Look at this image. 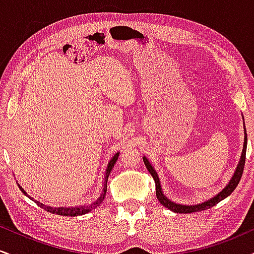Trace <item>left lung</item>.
Segmentation results:
<instances>
[{"label": "left lung", "mask_w": 254, "mask_h": 254, "mask_svg": "<svg viewBox=\"0 0 254 254\" xmlns=\"http://www.w3.org/2000/svg\"><path fill=\"white\" fill-rule=\"evenodd\" d=\"M246 148H247V135L245 133V143H244L243 155H241V160H240V162H239L237 171H235L234 176H233L232 180H230V183L226 186V188L223 189L222 191L220 192V193L216 194V196H215L214 198H211V199L206 200V202H204L202 204H197V205H180V204H176V203L171 202L170 199H167V198L164 196V193H162V191H161V186H160L159 177H157L156 172L154 171V168L151 167L149 161H148L145 157H143V162H144L145 167H147V170L149 171V173L151 174V177H153V179L155 180L156 197H157V199L160 200V203H161L162 205H165L166 208H168L170 210L174 211V212H179V214H191V212L202 211V210H205V209L211 208V206L216 205L218 202H221V200L224 199V198L228 197L229 194L232 193V192L234 191L235 189H237L238 184L240 183V179H241V177H243V173H244L245 161H246Z\"/></svg>", "instance_id": "1"}]
</instances>
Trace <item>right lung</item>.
<instances>
[{"label":"right lung","mask_w":254,"mask_h":254,"mask_svg":"<svg viewBox=\"0 0 254 254\" xmlns=\"http://www.w3.org/2000/svg\"><path fill=\"white\" fill-rule=\"evenodd\" d=\"M118 156H119V153L116 154V155L113 156L112 159H111L110 164H109V166H107L106 176H105V184H104L103 193H101V196L99 197L98 199L95 200V202L93 203V204H89V205H87V206H81V208H72V209H70V208H50V206H45V205H44V204L39 203V202H36V200H34V202H36L38 205L40 206V208H43L44 210H46V211H49V212H52V214L62 215V216H77V215H83V214H86V212H89L90 210H93V209H95L98 205H100V204L103 203L104 198H105V196H106L107 178H109L111 171H112V168H113V166H115L116 162H117ZM20 190H21L26 194V192L22 190L21 188H20Z\"/></svg>","instance_id":"obj_1"}]
</instances>
